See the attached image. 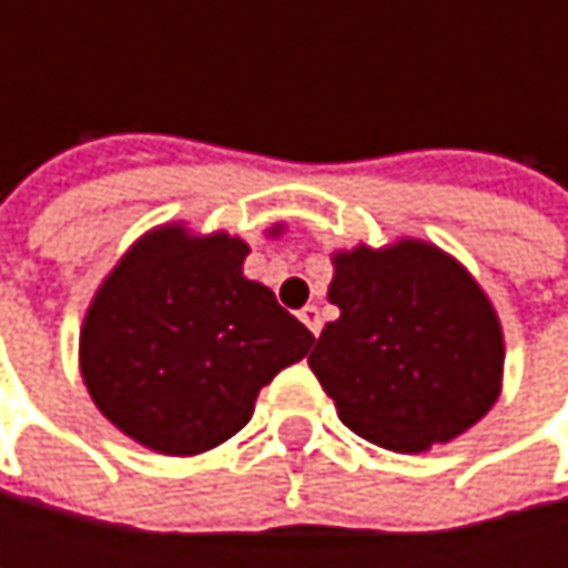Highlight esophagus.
<instances>
[{
  "label": "esophagus",
  "instance_id": "esophagus-1",
  "mask_svg": "<svg viewBox=\"0 0 568 568\" xmlns=\"http://www.w3.org/2000/svg\"><path fill=\"white\" fill-rule=\"evenodd\" d=\"M298 318L305 322V328H308L312 335L322 332V312H318V305H305V308L298 312Z\"/></svg>",
  "mask_w": 568,
  "mask_h": 568
}]
</instances>
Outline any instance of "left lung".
I'll return each mask as SVG.
<instances>
[{"label": "left lung", "mask_w": 568, "mask_h": 568, "mask_svg": "<svg viewBox=\"0 0 568 568\" xmlns=\"http://www.w3.org/2000/svg\"><path fill=\"white\" fill-rule=\"evenodd\" d=\"M328 322L308 368L358 437L424 454L500 397L504 332L477 280L424 240L332 256Z\"/></svg>", "instance_id": "obj_1"}]
</instances>
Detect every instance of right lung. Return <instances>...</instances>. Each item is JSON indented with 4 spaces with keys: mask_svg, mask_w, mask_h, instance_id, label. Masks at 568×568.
Instances as JSON below:
<instances>
[{
    "mask_svg": "<svg viewBox=\"0 0 568 568\" xmlns=\"http://www.w3.org/2000/svg\"><path fill=\"white\" fill-rule=\"evenodd\" d=\"M246 256L240 236L168 223L94 292L78 342L81 378L131 440L168 457L230 440L263 385L312 348L315 335L273 288L243 276Z\"/></svg>",
    "mask_w": 568,
    "mask_h": 568,
    "instance_id": "1",
    "label": "right lung"
}]
</instances>
